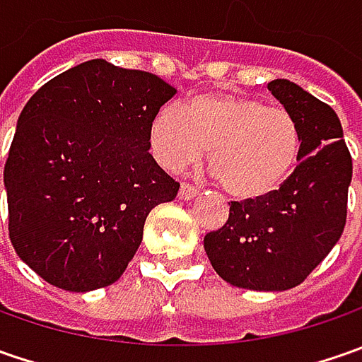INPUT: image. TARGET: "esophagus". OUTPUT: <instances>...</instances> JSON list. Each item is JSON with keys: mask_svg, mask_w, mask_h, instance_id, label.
Instances as JSON below:
<instances>
[{"mask_svg": "<svg viewBox=\"0 0 362 362\" xmlns=\"http://www.w3.org/2000/svg\"><path fill=\"white\" fill-rule=\"evenodd\" d=\"M197 193H199V187H195V185H191V183H183L181 189H179V197L185 199V202H187V199H193Z\"/></svg>", "mask_w": 362, "mask_h": 362, "instance_id": "1", "label": "esophagus"}]
</instances>
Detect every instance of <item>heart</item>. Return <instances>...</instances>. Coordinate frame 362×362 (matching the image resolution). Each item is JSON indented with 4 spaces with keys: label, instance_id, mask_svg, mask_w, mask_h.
<instances>
[{
    "label": "heart",
    "instance_id": "1",
    "mask_svg": "<svg viewBox=\"0 0 362 362\" xmlns=\"http://www.w3.org/2000/svg\"><path fill=\"white\" fill-rule=\"evenodd\" d=\"M151 153L163 169L179 173L209 165L221 189L240 202L264 199L288 181L302 151L296 119L257 98L199 94L183 108L165 106L151 120Z\"/></svg>",
    "mask_w": 362,
    "mask_h": 362
}]
</instances>
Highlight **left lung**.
<instances>
[{
  "mask_svg": "<svg viewBox=\"0 0 362 362\" xmlns=\"http://www.w3.org/2000/svg\"><path fill=\"white\" fill-rule=\"evenodd\" d=\"M268 90L298 122L300 163L276 193L231 202L228 221L205 235L203 247L226 282L282 292L302 284L341 240L353 159L330 106L284 78Z\"/></svg>",
  "mask_w": 362,
  "mask_h": 362,
  "instance_id": "1",
  "label": "left lung"
}]
</instances>
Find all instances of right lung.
I'll return each mask as SVG.
<instances>
[{
  "mask_svg": "<svg viewBox=\"0 0 362 362\" xmlns=\"http://www.w3.org/2000/svg\"><path fill=\"white\" fill-rule=\"evenodd\" d=\"M175 88L143 70L88 60L23 106L4 169L9 240L48 284H115L143 242L148 211L179 183L148 153V129Z\"/></svg>",
  "mask_w": 362,
  "mask_h": 362,
  "instance_id": "1",
  "label": "right lung"
}]
</instances>
